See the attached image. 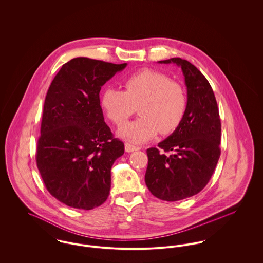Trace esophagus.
<instances>
[{"label": "esophagus", "instance_id": "esophagus-1", "mask_svg": "<svg viewBox=\"0 0 263 263\" xmlns=\"http://www.w3.org/2000/svg\"><path fill=\"white\" fill-rule=\"evenodd\" d=\"M124 147H125V152H127V153H132V152H135V151H138L140 149L139 147L134 146V145L128 144V143H126V144L124 145Z\"/></svg>", "mask_w": 263, "mask_h": 263}]
</instances>
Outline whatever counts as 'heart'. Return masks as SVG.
<instances>
[{
  "label": "heart",
  "instance_id": "1",
  "mask_svg": "<svg viewBox=\"0 0 263 263\" xmlns=\"http://www.w3.org/2000/svg\"><path fill=\"white\" fill-rule=\"evenodd\" d=\"M124 91L107 87L101 95V106L107 117L118 126L123 125L139 106L141 117L118 132L119 137L143 144L158 133L169 135L181 123L187 108L183 86L152 69H143L126 77Z\"/></svg>",
  "mask_w": 263,
  "mask_h": 263
}]
</instances>
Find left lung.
Instances as JSON below:
<instances>
[{
    "instance_id": "8db88e82",
    "label": "left lung",
    "mask_w": 263,
    "mask_h": 263,
    "mask_svg": "<svg viewBox=\"0 0 263 263\" xmlns=\"http://www.w3.org/2000/svg\"><path fill=\"white\" fill-rule=\"evenodd\" d=\"M159 63L181 68L187 108L179 126L158 144L161 152L147 150L145 181L157 198L176 201L197 194L210 181L221 155V119L214 91L196 67L180 58ZM164 151L173 154L167 156Z\"/></svg>"
}]
</instances>
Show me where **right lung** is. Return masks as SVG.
<instances>
[{
    "label": "right lung",
    "instance_id": "obj_1",
    "mask_svg": "<svg viewBox=\"0 0 263 263\" xmlns=\"http://www.w3.org/2000/svg\"><path fill=\"white\" fill-rule=\"evenodd\" d=\"M126 65L76 58L48 88L36 163L48 192L68 206L92 210L109 195L111 167L124 145L104 121L99 93Z\"/></svg>",
    "mask_w": 263,
    "mask_h": 263
}]
</instances>
